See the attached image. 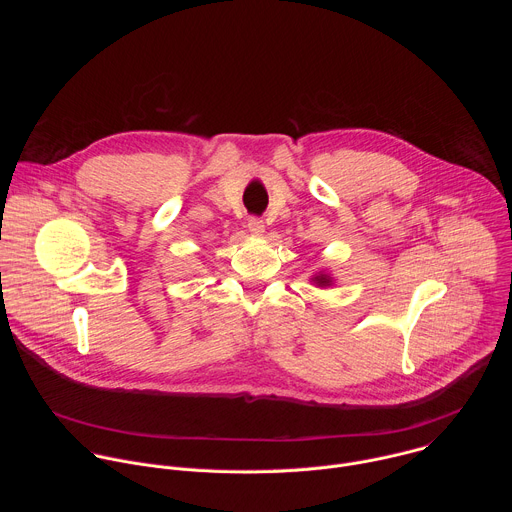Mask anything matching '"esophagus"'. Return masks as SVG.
Returning a JSON list of instances; mask_svg holds the SVG:
<instances>
[{"mask_svg":"<svg viewBox=\"0 0 512 512\" xmlns=\"http://www.w3.org/2000/svg\"><path fill=\"white\" fill-rule=\"evenodd\" d=\"M247 229H249V233L251 235H255V237H261L263 233H265V225H263V221L261 218H249V223H247Z\"/></svg>","mask_w":512,"mask_h":512,"instance_id":"34e87169","label":"esophagus"}]
</instances>
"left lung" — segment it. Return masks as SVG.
Listing matches in <instances>:
<instances>
[{"instance_id":"left-lung-1","label":"left lung","mask_w":512,"mask_h":512,"mask_svg":"<svg viewBox=\"0 0 512 512\" xmlns=\"http://www.w3.org/2000/svg\"><path fill=\"white\" fill-rule=\"evenodd\" d=\"M312 281H314L316 285H320V287H328V285H332V277H330L328 273H324V271H320L318 275H314V277H312Z\"/></svg>"}]
</instances>
